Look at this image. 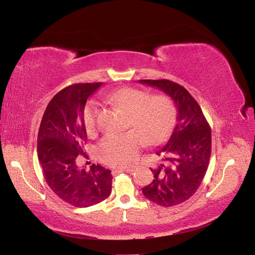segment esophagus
I'll use <instances>...</instances> for the list:
<instances>
[{
    "mask_svg": "<svg viewBox=\"0 0 255 255\" xmlns=\"http://www.w3.org/2000/svg\"><path fill=\"white\" fill-rule=\"evenodd\" d=\"M119 172H126V173H132L135 172V169H118Z\"/></svg>",
    "mask_w": 255,
    "mask_h": 255,
    "instance_id": "34e87169",
    "label": "esophagus"
}]
</instances>
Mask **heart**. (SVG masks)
I'll use <instances>...</instances> for the list:
<instances>
[{
  "instance_id": "obj_1",
  "label": "heart",
  "mask_w": 255,
  "mask_h": 255,
  "mask_svg": "<svg viewBox=\"0 0 255 255\" xmlns=\"http://www.w3.org/2000/svg\"><path fill=\"white\" fill-rule=\"evenodd\" d=\"M108 98L129 111L128 126L132 129L103 138L98 148L99 156L112 166H131L146 139L148 143H157L169 133L175 120L174 105L167 97H149L147 92L136 88L115 90ZM98 116V102L89 101L83 111L84 126L89 133L97 130Z\"/></svg>"
}]
</instances>
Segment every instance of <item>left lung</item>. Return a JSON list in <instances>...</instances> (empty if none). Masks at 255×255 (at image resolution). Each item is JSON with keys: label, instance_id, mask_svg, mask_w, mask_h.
I'll list each match as a JSON object with an SVG mask.
<instances>
[{"label": "left lung", "instance_id": "left-lung-1", "mask_svg": "<svg viewBox=\"0 0 255 255\" xmlns=\"http://www.w3.org/2000/svg\"><path fill=\"white\" fill-rule=\"evenodd\" d=\"M166 93L174 101L176 125L169 140L156 152L162 164L153 182L143 188L148 200L163 207L182 204L193 196L209 165L211 130L200 106L182 85L169 80H139Z\"/></svg>", "mask_w": 255, "mask_h": 255}]
</instances>
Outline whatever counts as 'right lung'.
<instances>
[{"instance_id":"right-lung-1","label":"right lung","mask_w":255,"mask_h":255,"mask_svg":"<svg viewBox=\"0 0 255 255\" xmlns=\"http://www.w3.org/2000/svg\"><path fill=\"white\" fill-rule=\"evenodd\" d=\"M102 83H81L63 89L51 99L38 132V159L49 188L60 199L80 208L110 196L111 171L99 164L79 165L84 154L86 129L83 111L90 96Z\"/></svg>"}]
</instances>
